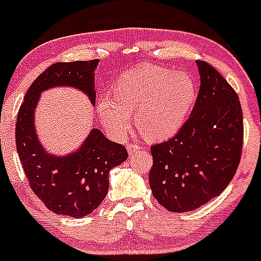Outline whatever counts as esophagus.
Here are the masks:
<instances>
[{
	"label": "esophagus",
	"instance_id": "obj_1",
	"mask_svg": "<svg viewBox=\"0 0 261 261\" xmlns=\"http://www.w3.org/2000/svg\"><path fill=\"white\" fill-rule=\"evenodd\" d=\"M141 149V146L139 143H133V144H128L127 146V152H128V155L133 156L134 154H136L137 152Z\"/></svg>",
	"mask_w": 261,
	"mask_h": 261
}]
</instances>
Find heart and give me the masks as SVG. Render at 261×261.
I'll use <instances>...</instances> for the list:
<instances>
[{"label": "heart", "instance_id": "b5f03b06", "mask_svg": "<svg viewBox=\"0 0 261 261\" xmlns=\"http://www.w3.org/2000/svg\"><path fill=\"white\" fill-rule=\"evenodd\" d=\"M196 96V83L188 74L139 64L119 77L114 97H100L97 113L107 130L121 137L131 126V113L136 112L141 134L149 141H162L182 127Z\"/></svg>", "mask_w": 261, "mask_h": 261}]
</instances>
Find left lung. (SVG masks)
<instances>
[{
  "label": "left lung",
  "mask_w": 261,
  "mask_h": 261,
  "mask_svg": "<svg viewBox=\"0 0 261 261\" xmlns=\"http://www.w3.org/2000/svg\"><path fill=\"white\" fill-rule=\"evenodd\" d=\"M198 97L190 118L170 140L150 147L149 185L172 213L192 212L218 197L240 165L243 115L237 93L204 61H197Z\"/></svg>",
  "instance_id": "1"
}]
</instances>
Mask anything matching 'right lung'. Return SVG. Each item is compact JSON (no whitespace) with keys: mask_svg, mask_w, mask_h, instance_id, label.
Masks as SVG:
<instances>
[{"mask_svg":"<svg viewBox=\"0 0 261 261\" xmlns=\"http://www.w3.org/2000/svg\"><path fill=\"white\" fill-rule=\"evenodd\" d=\"M95 61L56 63L31 84L24 97L17 124L15 143L31 190L56 214L84 218L98 208L109 188V171L127 159L122 144L112 142L93 127L76 150L65 155L49 153L41 143L35 111L43 91L73 87L96 105Z\"/></svg>","mask_w":261,"mask_h":261,"instance_id":"right-lung-1","label":"right lung"}]
</instances>
